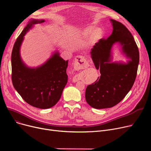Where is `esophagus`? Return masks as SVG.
<instances>
[{"mask_svg": "<svg viewBox=\"0 0 151 151\" xmlns=\"http://www.w3.org/2000/svg\"><path fill=\"white\" fill-rule=\"evenodd\" d=\"M88 66V63L86 61V60L84 57L81 56V55H78V56H76L75 58L73 67L76 70H79L85 68ZM78 80V79L76 77V76H75L72 79V81L74 83L77 82Z\"/></svg>", "mask_w": 151, "mask_h": 151, "instance_id": "obj_1", "label": "esophagus"}]
</instances>
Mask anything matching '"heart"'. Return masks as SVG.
Here are the masks:
<instances>
[{
  "label": "heart",
  "mask_w": 151,
  "mask_h": 151,
  "mask_svg": "<svg viewBox=\"0 0 151 151\" xmlns=\"http://www.w3.org/2000/svg\"><path fill=\"white\" fill-rule=\"evenodd\" d=\"M104 35V31L101 28L91 25L81 30L79 32L78 38L79 40L82 42L89 37L87 45L89 47H93L99 43Z\"/></svg>",
  "instance_id": "1"
}]
</instances>
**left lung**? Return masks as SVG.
Here are the masks:
<instances>
[{"instance_id": "left-lung-1", "label": "left lung", "mask_w": 151, "mask_h": 151, "mask_svg": "<svg viewBox=\"0 0 151 151\" xmlns=\"http://www.w3.org/2000/svg\"><path fill=\"white\" fill-rule=\"evenodd\" d=\"M112 34L107 39L101 40L91 50L92 59L100 76L96 83L88 86L85 97L93 108H111L119 104L132 89L135 80L139 55L134 38L122 23L110 19ZM117 44L127 59L113 61V46Z\"/></svg>"}]
</instances>
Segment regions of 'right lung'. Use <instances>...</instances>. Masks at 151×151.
<instances>
[{"instance_id": "1", "label": "right lung", "mask_w": 151, "mask_h": 151, "mask_svg": "<svg viewBox=\"0 0 151 151\" xmlns=\"http://www.w3.org/2000/svg\"><path fill=\"white\" fill-rule=\"evenodd\" d=\"M45 19L32 18L14 44L12 53V83L14 89L30 105L40 109L50 108L57 104L68 81V60H63L56 49L42 65L31 67L21 56L24 36L35 24Z\"/></svg>"}]
</instances>
